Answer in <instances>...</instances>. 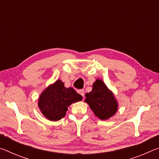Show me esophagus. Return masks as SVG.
<instances>
[{
    "label": "esophagus",
    "mask_w": 159,
    "mask_h": 159,
    "mask_svg": "<svg viewBox=\"0 0 159 159\" xmlns=\"http://www.w3.org/2000/svg\"><path fill=\"white\" fill-rule=\"evenodd\" d=\"M78 93H79L80 95H81L83 96V98H84V97H85L84 90H78Z\"/></svg>",
    "instance_id": "obj_1"
}]
</instances>
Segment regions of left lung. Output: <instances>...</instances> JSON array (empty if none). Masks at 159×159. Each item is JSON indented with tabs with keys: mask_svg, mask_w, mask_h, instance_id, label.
Instances as JSON below:
<instances>
[{
	"mask_svg": "<svg viewBox=\"0 0 159 159\" xmlns=\"http://www.w3.org/2000/svg\"><path fill=\"white\" fill-rule=\"evenodd\" d=\"M85 102L102 120L108 119L117 111L118 104L114 95L101 80H96L92 91L85 94Z\"/></svg>",
	"mask_w": 159,
	"mask_h": 159,
	"instance_id": "8db88e82",
	"label": "left lung"
}]
</instances>
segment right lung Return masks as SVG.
<instances>
[{
    "label": "right lung",
    "mask_w": 159,
    "mask_h": 159,
    "mask_svg": "<svg viewBox=\"0 0 159 159\" xmlns=\"http://www.w3.org/2000/svg\"><path fill=\"white\" fill-rule=\"evenodd\" d=\"M83 97L72 88H66L60 80L46 88L40 96L39 107L48 119L57 121L66 114L69 106L82 100Z\"/></svg>",
    "instance_id": "add662e5"
}]
</instances>
